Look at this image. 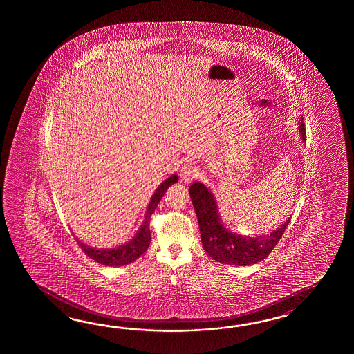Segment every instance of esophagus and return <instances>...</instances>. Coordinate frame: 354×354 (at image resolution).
Listing matches in <instances>:
<instances>
[{"label":"esophagus","mask_w":354,"mask_h":354,"mask_svg":"<svg viewBox=\"0 0 354 354\" xmlns=\"http://www.w3.org/2000/svg\"><path fill=\"white\" fill-rule=\"evenodd\" d=\"M180 180L188 183L197 177V168L192 165H185L180 168Z\"/></svg>","instance_id":"1"}]
</instances>
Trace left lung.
<instances>
[{
  "mask_svg": "<svg viewBox=\"0 0 354 354\" xmlns=\"http://www.w3.org/2000/svg\"><path fill=\"white\" fill-rule=\"evenodd\" d=\"M299 130L302 142H306V129L302 120L299 124ZM188 191L198 220L203 249L220 263L248 266L263 261L277 245L290 223L288 218L282 225L267 235H256L253 238L244 236L223 224L218 201L210 188L201 182H195Z\"/></svg>",
  "mask_w": 354,
  "mask_h": 354,
  "instance_id": "left-lung-1",
  "label": "left lung"
}]
</instances>
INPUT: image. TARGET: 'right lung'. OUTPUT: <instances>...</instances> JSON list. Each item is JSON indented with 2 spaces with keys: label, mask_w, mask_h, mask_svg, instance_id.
I'll return each mask as SVG.
<instances>
[{
  "label": "right lung",
  "mask_w": 354,
  "mask_h": 354,
  "mask_svg": "<svg viewBox=\"0 0 354 354\" xmlns=\"http://www.w3.org/2000/svg\"><path fill=\"white\" fill-rule=\"evenodd\" d=\"M178 180L177 174H172L168 177L166 180H163L156 192L153 194L151 198V203L147 207V212L144 216L143 224L136 232V236L122 245H119L116 248L110 249H97L92 248L87 244H83L82 241H78V244L81 245L83 252L90 257L91 259L96 261L97 263L109 266V267H120L125 264L134 262L136 258L143 254L144 252L148 249L151 244V230H149V220H151V214L158 206L159 201L166 194L167 188L171 185H174Z\"/></svg>",
  "instance_id": "1"
}]
</instances>
